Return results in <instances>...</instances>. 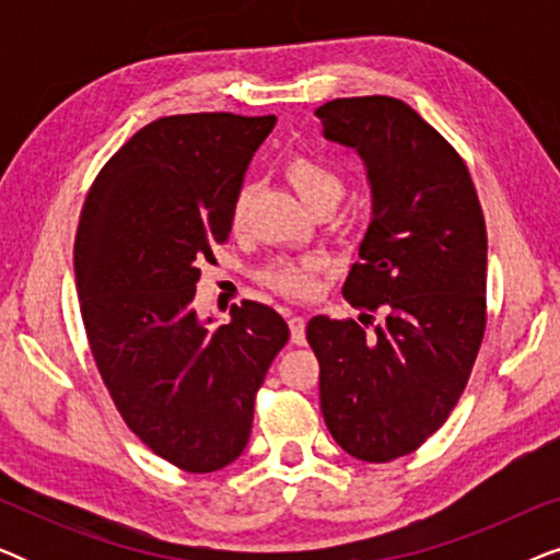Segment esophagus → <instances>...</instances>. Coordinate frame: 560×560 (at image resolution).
Returning a JSON list of instances; mask_svg holds the SVG:
<instances>
[{"label": "esophagus", "instance_id": "esophagus-1", "mask_svg": "<svg viewBox=\"0 0 560 560\" xmlns=\"http://www.w3.org/2000/svg\"><path fill=\"white\" fill-rule=\"evenodd\" d=\"M288 326H290V339L293 343H303L305 341V318L298 316V313L288 311Z\"/></svg>", "mask_w": 560, "mask_h": 560}]
</instances>
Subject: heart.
I'll list each match as a JSON object with an SVG mask.
<instances>
[{
	"label": "heart",
	"mask_w": 560,
	"mask_h": 560,
	"mask_svg": "<svg viewBox=\"0 0 560 560\" xmlns=\"http://www.w3.org/2000/svg\"><path fill=\"white\" fill-rule=\"evenodd\" d=\"M285 175L290 186L298 190V196L303 198V203L308 206L311 211L320 209V206H336L343 196V178L336 167H331L324 160L311 158V155H295L285 167ZM252 190L244 186L240 194H236L232 203V224L242 226L244 217H247ZM324 262L318 257H285L272 262L262 272V280L267 285L288 295H301L308 293L313 275L320 270Z\"/></svg>",
	"instance_id": "obj_1"
}]
</instances>
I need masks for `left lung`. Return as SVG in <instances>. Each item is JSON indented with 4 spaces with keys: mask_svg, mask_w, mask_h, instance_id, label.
I'll return each instance as SVG.
<instances>
[{
    "mask_svg": "<svg viewBox=\"0 0 560 560\" xmlns=\"http://www.w3.org/2000/svg\"><path fill=\"white\" fill-rule=\"evenodd\" d=\"M316 117L359 152L372 190L343 295L385 316L374 331L308 320L320 412L347 454L385 464L439 431L469 380L487 324L485 217L464 160L400 98H334Z\"/></svg>",
    "mask_w": 560,
    "mask_h": 560,
    "instance_id": "1",
    "label": "left lung"
}]
</instances>
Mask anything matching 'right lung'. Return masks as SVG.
I'll return each instance as SVG.
<instances>
[{"label":"right lung","instance_id":"1","mask_svg":"<svg viewBox=\"0 0 560 560\" xmlns=\"http://www.w3.org/2000/svg\"><path fill=\"white\" fill-rule=\"evenodd\" d=\"M270 117L175 114L142 127L98 173L73 267L91 354L137 439L190 474L247 446L255 395L288 341L270 305L198 318L203 259L232 232V203Z\"/></svg>","mask_w":560,"mask_h":560}]
</instances>
